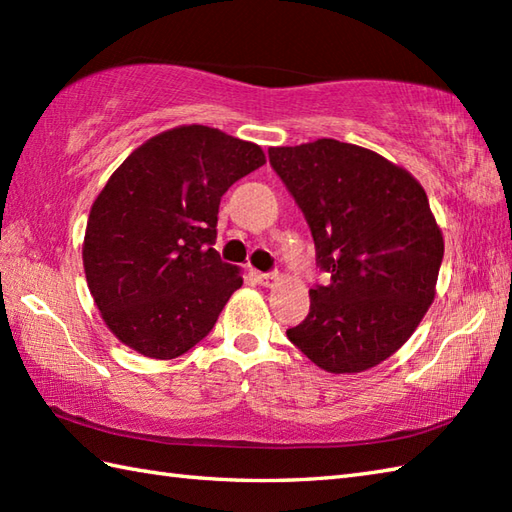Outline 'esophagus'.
I'll list each match as a JSON object with an SVG mask.
<instances>
[{"instance_id": "1", "label": "esophagus", "mask_w": 512, "mask_h": 512, "mask_svg": "<svg viewBox=\"0 0 512 512\" xmlns=\"http://www.w3.org/2000/svg\"><path fill=\"white\" fill-rule=\"evenodd\" d=\"M255 279H257V284L270 288V286H277L279 275L277 273H255Z\"/></svg>"}]
</instances>
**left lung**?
Listing matches in <instances>:
<instances>
[{"label": "left lung", "mask_w": 512, "mask_h": 512, "mask_svg": "<svg viewBox=\"0 0 512 512\" xmlns=\"http://www.w3.org/2000/svg\"><path fill=\"white\" fill-rule=\"evenodd\" d=\"M270 165L306 215L328 284L286 334L314 365L358 374L400 350L427 314L444 239L427 193L376 151L319 138L270 147Z\"/></svg>", "instance_id": "1"}]
</instances>
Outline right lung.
Returning <instances> with one entry per match:
<instances>
[{
  "label": "right lung",
  "instance_id": "obj_1",
  "mask_svg": "<svg viewBox=\"0 0 512 512\" xmlns=\"http://www.w3.org/2000/svg\"><path fill=\"white\" fill-rule=\"evenodd\" d=\"M266 162L255 143L182 125L134 149L92 204L83 268L118 341L149 358L189 352L242 286L213 248L233 182Z\"/></svg>",
  "mask_w": 512,
  "mask_h": 512
}]
</instances>
